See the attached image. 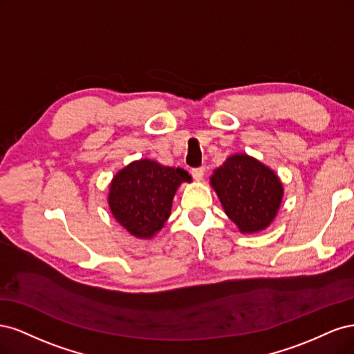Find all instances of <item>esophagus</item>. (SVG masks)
Listing matches in <instances>:
<instances>
[{"label": "esophagus", "mask_w": 354, "mask_h": 354, "mask_svg": "<svg viewBox=\"0 0 354 354\" xmlns=\"http://www.w3.org/2000/svg\"><path fill=\"white\" fill-rule=\"evenodd\" d=\"M190 173H192V176H194L195 180H202L203 174H205V168H203V167H198V168L192 169Z\"/></svg>", "instance_id": "34e87169"}]
</instances>
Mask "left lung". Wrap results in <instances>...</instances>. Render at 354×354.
I'll use <instances>...</instances> for the list:
<instances>
[{
    "label": "left lung",
    "mask_w": 354,
    "mask_h": 354,
    "mask_svg": "<svg viewBox=\"0 0 354 354\" xmlns=\"http://www.w3.org/2000/svg\"><path fill=\"white\" fill-rule=\"evenodd\" d=\"M227 217L242 233L270 226L283 198L274 171L246 153L229 156L209 178Z\"/></svg>",
    "instance_id": "1"
}]
</instances>
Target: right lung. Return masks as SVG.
Here are the masks:
<instances>
[{"label": "right lung", "mask_w": 354, "mask_h": 354, "mask_svg": "<svg viewBox=\"0 0 354 354\" xmlns=\"http://www.w3.org/2000/svg\"><path fill=\"white\" fill-rule=\"evenodd\" d=\"M190 180L183 168L134 160L112 178L108 196L112 216L133 236L151 239L168 220L178 186Z\"/></svg>", "instance_id": "1"}]
</instances>
